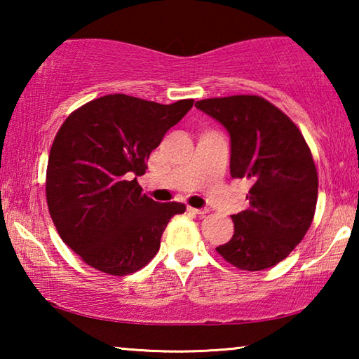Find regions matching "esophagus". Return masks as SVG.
Returning <instances> with one entry per match:
<instances>
[{"instance_id": "34e87169", "label": "esophagus", "mask_w": 359, "mask_h": 359, "mask_svg": "<svg viewBox=\"0 0 359 359\" xmlns=\"http://www.w3.org/2000/svg\"><path fill=\"white\" fill-rule=\"evenodd\" d=\"M188 212H193V214L196 215H205L209 212L208 208H201V209H196V208H188Z\"/></svg>"}]
</instances>
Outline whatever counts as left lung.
<instances>
[{"mask_svg": "<svg viewBox=\"0 0 359 359\" xmlns=\"http://www.w3.org/2000/svg\"><path fill=\"white\" fill-rule=\"evenodd\" d=\"M194 106L228 131L231 177L252 182L250 208L231 215L234 234L217 252L242 271L276 266L306 236L317 205L318 175L306 139L259 96L201 100Z\"/></svg>", "mask_w": 359, "mask_h": 359, "instance_id": "1", "label": "left lung"}]
</instances>
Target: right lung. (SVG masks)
I'll list each match as a JSON object with an SVG mask.
<instances>
[{"instance_id": "add662e5", "label": "right lung", "mask_w": 359, "mask_h": 359, "mask_svg": "<svg viewBox=\"0 0 359 359\" xmlns=\"http://www.w3.org/2000/svg\"><path fill=\"white\" fill-rule=\"evenodd\" d=\"M193 102L106 95L58 130L47 165L48 212L60 238L88 266L111 276L136 272L160 250L168 222L185 212L182 203L150 199L137 175Z\"/></svg>"}]
</instances>
